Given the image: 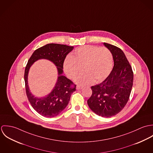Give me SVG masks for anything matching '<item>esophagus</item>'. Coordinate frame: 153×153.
Returning a JSON list of instances; mask_svg holds the SVG:
<instances>
[{
    "label": "esophagus",
    "mask_w": 153,
    "mask_h": 153,
    "mask_svg": "<svg viewBox=\"0 0 153 153\" xmlns=\"http://www.w3.org/2000/svg\"><path fill=\"white\" fill-rule=\"evenodd\" d=\"M82 88H83L82 86L77 85V86H76V89H82Z\"/></svg>",
    "instance_id": "esophagus-1"
}]
</instances>
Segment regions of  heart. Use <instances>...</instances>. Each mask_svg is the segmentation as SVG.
<instances>
[{"instance_id": "1", "label": "heart", "mask_w": 153, "mask_h": 153, "mask_svg": "<svg viewBox=\"0 0 153 153\" xmlns=\"http://www.w3.org/2000/svg\"><path fill=\"white\" fill-rule=\"evenodd\" d=\"M113 65V56L107 48L86 45L78 48L72 55H68L64 62V69L68 77L74 79L82 72L86 74L79 77V84L94 81L100 82L106 78Z\"/></svg>"}]
</instances>
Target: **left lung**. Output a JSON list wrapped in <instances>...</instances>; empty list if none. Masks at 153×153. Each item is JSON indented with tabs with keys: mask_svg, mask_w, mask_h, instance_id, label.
I'll return each instance as SVG.
<instances>
[{
	"mask_svg": "<svg viewBox=\"0 0 153 153\" xmlns=\"http://www.w3.org/2000/svg\"><path fill=\"white\" fill-rule=\"evenodd\" d=\"M111 52L114 65L107 78L101 84L91 87L89 107L102 117L119 113L127 104L133 84L132 69L123 51L114 45L104 43Z\"/></svg>",
	"mask_w": 153,
	"mask_h": 153,
	"instance_id": "obj_1",
	"label": "left lung"
}]
</instances>
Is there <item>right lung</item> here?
Wrapping results in <instances>:
<instances>
[{
	"label": "right lung",
	"mask_w": 153,
	"mask_h": 153,
	"mask_svg": "<svg viewBox=\"0 0 153 153\" xmlns=\"http://www.w3.org/2000/svg\"><path fill=\"white\" fill-rule=\"evenodd\" d=\"M73 48L74 46L66 45L47 44L36 49L28 60L24 74L26 95L33 109L44 117H53L60 114L67 106L71 94L76 90V85L62 75L64 60ZM40 59H46L52 61L57 66L59 76L53 91L46 97L38 99L35 97L29 91L27 74L33 63Z\"/></svg>",
	"instance_id": "obj_1"
}]
</instances>
